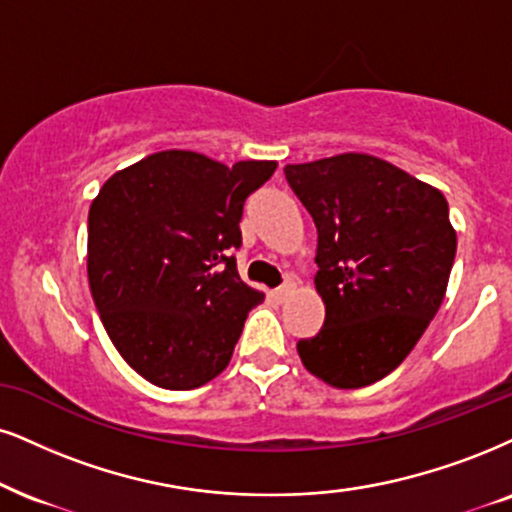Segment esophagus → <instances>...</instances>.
Instances as JSON below:
<instances>
[{"label":"esophagus","mask_w":512,"mask_h":512,"mask_svg":"<svg viewBox=\"0 0 512 512\" xmlns=\"http://www.w3.org/2000/svg\"><path fill=\"white\" fill-rule=\"evenodd\" d=\"M289 294H292V285H289V282H285V285L275 289V292H273V299H275V301H280V304H282V301H285Z\"/></svg>","instance_id":"1"}]
</instances>
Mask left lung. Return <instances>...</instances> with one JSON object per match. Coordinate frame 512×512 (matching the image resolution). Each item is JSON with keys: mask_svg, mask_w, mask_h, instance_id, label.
<instances>
[{"mask_svg": "<svg viewBox=\"0 0 512 512\" xmlns=\"http://www.w3.org/2000/svg\"><path fill=\"white\" fill-rule=\"evenodd\" d=\"M318 227L315 289L325 323L299 339L301 363L337 389L387 377L444 301L456 230L444 194L368 154L285 166Z\"/></svg>", "mask_w": 512, "mask_h": 512, "instance_id": "obj_1", "label": "left lung"}]
</instances>
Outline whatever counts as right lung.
Masks as SVG:
<instances>
[{"instance_id": "add662e5", "label": "right lung", "mask_w": 512, "mask_h": 512, "mask_svg": "<svg viewBox=\"0 0 512 512\" xmlns=\"http://www.w3.org/2000/svg\"><path fill=\"white\" fill-rule=\"evenodd\" d=\"M275 168H227L170 149L99 189L87 218L92 299L113 346L147 382L197 389L230 363L246 313L263 301L237 273L239 220L246 197Z\"/></svg>"}]
</instances>
